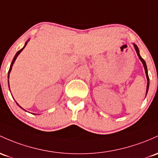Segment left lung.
Masks as SVG:
<instances>
[{
  "instance_id": "1",
  "label": "left lung",
  "mask_w": 158,
  "mask_h": 158,
  "mask_svg": "<svg viewBox=\"0 0 158 158\" xmlns=\"http://www.w3.org/2000/svg\"><path fill=\"white\" fill-rule=\"evenodd\" d=\"M133 46H134V48H135V50H136V54H137L139 58V60H141L142 63H143V67H144V69H145V75H146L147 81H148V82H147V87H146V94H147V93H148V88H149V77H148V70H147V66H146V64H145V60H144L143 58H142L141 56H140V55H139V50L137 46H136V45L135 44V43H133Z\"/></svg>"
}]
</instances>
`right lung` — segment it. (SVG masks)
I'll use <instances>...</instances> for the list:
<instances>
[{
    "instance_id": "1",
    "label": "right lung",
    "mask_w": 158,
    "mask_h": 158,
    "mask_svg": "<svg viewBox=\"0 0 158 158\" xmlns=\"http://www.w3.org/2000/svg\"><path fill=\"white\" fill-rule=\"evenodd\" d=\"M29 40H27V42H26V43H25V46H24V47H23V48H21V49L19 50V51H18V52H17V53H16V54H15V56H14V58H13V60H12V63H11V65H10V70H9V72H8V79H9V77H10V72H11V70H12V67H13V64H14L15 60H16V58H17V57H18V55H19V54H20L21 52H22V50H23V49H24V48H25V46H26V45H27V42H28V41H29ZM8 83H9V80H8ZM9 88H10V85H9ZM17 105H18V106H19L21 109H22V110H25V111H26L25 110H24V109H23V108H22V107H21V106H20L18 104V103H17Z\"/></svg>"
}]
</instances>
